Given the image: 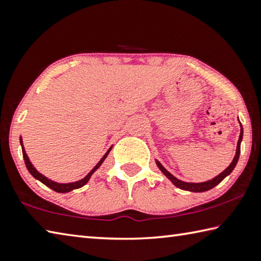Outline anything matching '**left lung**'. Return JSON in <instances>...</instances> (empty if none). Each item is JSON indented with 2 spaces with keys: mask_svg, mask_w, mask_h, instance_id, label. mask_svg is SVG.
Wrapping results in <instances>:
<instances>
[{
  "mask_svg": "<svg viewBox=\"0 0 261 261\" xmlns=\"http://www.w3.org/2000/svg\"><path fill=\"white\" fill-rule=\"evenodd\" d=\"M242 138H243V128L241 127V134H240V139H239V142H237V149H236V154L234 159H232V162L229 166H228L225 171H223L222 173H220L218 176L214 177V179L210 180V181H206V182H202V184H188V182H184V181H180L177 180L176 177L173 176L170 172L166 171V168H164V166L162 165L161 163H159L158 161L156 162L157 166L159 167V170H161L164 174H165L168 179H170L173 185L176 186L177 188H180L182 190H188V191H194V193H203V191H207L210 189H212L216 187L217 185L220 184V182L225 179V177L227 175H229L230 173L232 172V170H234L237 162H239V158H240V152H241V141H242Z\"/></svg>",
  "mask_w": 261,
  "mask_h": 261,
  "instance_id": "obj_1",
  "label": "left lung"
}]
</instances>
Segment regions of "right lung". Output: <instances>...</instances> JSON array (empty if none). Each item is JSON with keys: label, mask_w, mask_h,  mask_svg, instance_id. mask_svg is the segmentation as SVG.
<instances>
[{"label": "right lung", "mask_w": 261, "mask_h": 261, "mask_svg": "<svg viewBox=\"0 0 261 261\" xmlns=\"http://www.w3.org/2000/svg\"><path fill=\"white\" fill-rule=\"evenodd\" d=\"M20 144H21V149H22V157H24L25 165H26V167H27V170H29V172L31 173L32 175H33V176L35 177V179H38L39 181L42 182L43 185L49 187L50 189H53V190L56 191V193H68V191H71V190H73V189H77V188H81V187H84V186L87 184V182L89 181L91 174H93V173H94L96 170H97V168H98L100 165H102V163L104 162V159L107 158L108 153L110 152V150H111V148H110V149L108 150V152L104 154V156L102 157V159H100V161L98 162L97 165H96V166L93 168V170H91V171L88 173V174H87V176H85L82 180L76 181V182H72V184H57V182H54V181H51V180L47 179V177L43 176L42 174H40V173L35 170L34 166L31 164L29 157H27V154H26L25 150H24V147H22V140H21V138H20Z\"/></svg>", "instance_id": "1"}]
</instances>
